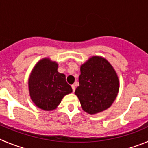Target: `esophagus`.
I'll list each match as a JSON object with an SVG mask.
<instances>
[{
  "label": "esophagus",
  "instance_id": "34e87169",
  "mask_svg": "<svg viewBox=\"0 0 148 148\" xmlns=\"http://www.w3.org/2000/svg\"><path fill=\"white\" fill-rule=\"evenodd\" d=\"M71 88H72V90H73V93H74V91H75V86H74V85H71Z\"/></svg>",
  "mask_w": 148,
  "mask_h": 148
}]
</instances>
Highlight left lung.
Instances as JSON below:
<instances>
[{"mask_svg":"<svg viewBox=\"0 0 148 148\" xmlns=\"http://www.w3.org/2000/svg\"><path fill=\"white\" fill-rule=\"evenodd\" d=\"M80 73L75 95L82 110L95 114L110 108L120 88L118 74L110 62L101 56H92L81 65Z\"/></svg>","mask_w":148,"mask_h":148,"instance_id":"left-lung-1","label":"left lung"}]
</instances>
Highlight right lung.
<instances>
[{"instance_id": "right-lung-1", "label": "right lung", "mask_w": 148, "mask_h": 148, "mask_svg": "<svg viewBox=\"0 0 148 148\" xmlns=\"http://www.w3.org/2000/svg\"><path fill=\"white\" fill-rule=\"evenodd\" d=\"M58 64L49 58L37 62L28 78L30 97L34 104L45 111L57 108L66 95L72 92L66 75L58 71Z\"/></svg>"}]
</instances>
